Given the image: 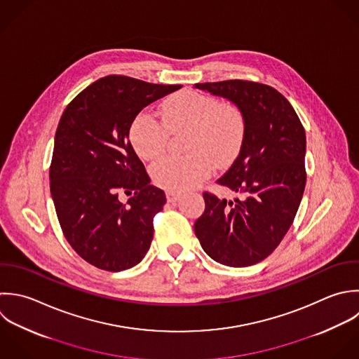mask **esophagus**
<instances>
[{"instance_id": "obj_1", "label": "esophagus", "mask_w": 359, "mask_h": 359, "mask_svg": "<svg viewBox=\"0 0 359 359\" xmlns=\"http://www.w3.org/2000/svg\"><path fill=\"white\" fill-rule=\"evenodd\" d=\"M180 197H182V193H179V191H173V190H168V191H166V198H168L169 203H175V201H177Z\"/></svg>"}]
</instances>
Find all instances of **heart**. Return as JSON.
<instances>
[{"instance_id": "b5f03b06", "label": "heart", "mask_w": 359, "mask_h": 359, "mask_svg": "<svg viewBox=\"0 0 359 359\" xmlns=\"http://www.w3.org/2000/svg\"><path fill=\"white\" fill-rule=\"evenodd\" d=\"M163 123L148 111L135 116L130 126V142L135 152L147 159L159 158L168 144L170 131L189 130L187 156H166L151 169L154 183L162 189L183 191L196 187L211 173L212 162H229L243 140L245 121L232 103H219L215 97L196 90H182L168 99L161 110Z\"/></svg>"}]
</instances>
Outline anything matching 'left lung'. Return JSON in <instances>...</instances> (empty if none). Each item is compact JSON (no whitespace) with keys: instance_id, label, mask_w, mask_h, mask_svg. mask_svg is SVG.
<instances>
[{"instance_id":"left-lung-1","label":"left lung","mask_w":359,"mask_h":359,"mask_svg":"<svg viewBox=\"0 0 359 359\" xmlns=\"http://www.w3.org/2000/svg\"><path fill=\"white\" fill-rule=\"evenodd\" d=\"M194 88L229 100L245 121L239 154L217 180L241 198L204 193L205 210L194 232L212 260L249 267L270 256L294 222L306 184L305 130L271 86L232 79Z\"/></svg>"}]
</instances>
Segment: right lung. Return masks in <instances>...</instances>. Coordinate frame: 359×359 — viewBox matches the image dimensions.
I'll return each instance as SVG.
<instances>
[{
	"label": "right lung",
	"mask_w": 359,
	"mask_h": 359,
	"mask_svg": "<svg viewBox=\"0 0 359 359\" xmlns=\"http://www.w3.org/2000/svg\"><path fill=\"white\" fill-rule=\"evenodd\" d=\"M109 75L64 110L54 137L50 191L62 233L89 264L118 273L137 266L154 238L163 190L151 184L130 141L135 116L180 89ZM133 194L123 205L118 190Z\"/></svg>",
	"instance_id": "add662e5"
}]
</instances>
